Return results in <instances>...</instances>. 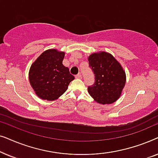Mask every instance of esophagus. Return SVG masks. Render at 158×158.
<instances>
[{"instance_id":"obj_1","label":"esophagus","mask_w":158,"mask_h":158,"mask_svg":"<svg viewBox=\"0 0 158 158\" xmlns=\"http://www.w3.org/2000/svg\"><path fill=\"white\" fill-rule=\"evenodd\" d=\"M75 78L77 79H81L82 78V75L81 74H77L75 75Z\"/></svg>"}]
</instances>
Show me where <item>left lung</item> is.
Returning a JSON list of instances; mask_svg holds the SVG:
<instances>
[{"mask_svg": "<svg viewBox=\"0 0 158 158\" xmlns=\"http://www.w3.org/2000/svg\"><path fill=\"white\" fill-rule=\"evenodd\" d=\"M88 60L95 75V83L88 87L90 96L101 104L115 102L126 83V74L122 65L106 52L93 53Z\"/></svg>", "mask_w": 158, "mask_h": 158, "instance_id": "8db88e82", "label": "left lung"}]
</instances>
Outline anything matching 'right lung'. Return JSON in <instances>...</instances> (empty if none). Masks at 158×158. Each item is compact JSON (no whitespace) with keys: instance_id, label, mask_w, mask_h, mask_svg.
Returning <instances> with one entry per match:
<instances>
[{"instance_id":"add662e5","label":"right lung","mask_w":158,"mask_h":158,"mask_svg":"<svg viewBox=\"0 0 158 158\" xmlns=\"http://www.w3.org/2000/svg\"><path fill=\"white\" fill-rule=\"evenodd\" d=\"M64 52L47 49L31 64L29 73L31 86L41 99L55 101L68 89L75 79L69 69L62 64Z\"/></svg>"}]
</instances>
